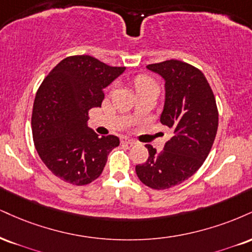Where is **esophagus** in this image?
I'll list each match as a JSON object with an SVG mask.
<instances>
[{
	"mask_svg": "<svg viewBox=\"0 0 252 252\" xmlns=\"http://www.w3.org/2000/svg\"><path fill=\"white\" fill-rule=\"evenodd\" d=\"M121 141H122V143H126V144H130V145L136 144V141H134V139H130V138H122Z\"/></svg>",
	"mask_w": 252,
	"mask_h": 252,
	"instance_id": "1",
	"label": "esophagus"
}]
</instances>
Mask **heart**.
I'll return each mask as SVG.
<instances>
[{"instance_id":"heart-1","label":"heart","mask_w":252,"mask_h":252,"mask_svg":"<svg viewBox=\"0 0 252 252\" xmlns=\"http://www.w3.org/2000/svg\"><path fill=\"white\" fill-rule=\"evenodd\" d=\"M134 84H135V88H136V92H137V93L142 92V90L148 89V88L157 87L155 80H154L153 77H150L149 75H145V74L138 75V76L135 78Z\"/></svg>"}]
</instances>
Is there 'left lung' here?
<instances>
[{
	"instance_id": "left-lung-1",
	"label": "left lung",
	"mask_w": 252,
	"mask_h": 252,
	"mask_svg": "<svg viewBox=\"0 0 252 252\" xmlns=\"http://www.w3.org/2000/svg\"><path fill=\"white\" fill-rule=\"evenodd\" d=\"M147 68L165 81L160 123L174 136L159 153L153 145H145L149 157L136 165V174L147 187L164 190L191 177L204 163L217 134L218 109L210 84L196 66L168 60Z\"/></svg>"
}]
</instances>
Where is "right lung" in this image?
I'll return each mask as SVG.
<instances>
[{"mask_svg":"<svg viewBox=\"0 0 252 252\" xmlns=\"http://www.w3.org/2000/svg\"><path fill=\"white\" fill-rule=\"evenodd\" d=\"M126 70L89 55L65 57L39 86L32 116L38 156L56 177L86 186L102 174L117 136L99 137L88 128L89 110L101 107L104 89Z\"/></svg>","mask_w":252,"mask_h":252,"instance_id":"add662e5","label":"right lung"}]
</instances>
